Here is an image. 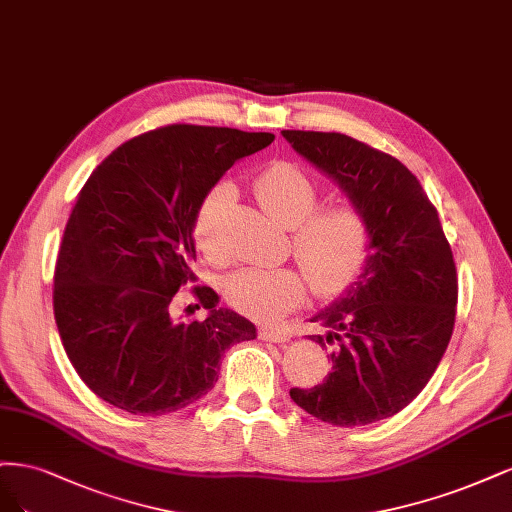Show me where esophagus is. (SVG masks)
I'll return each mask as SVG.
<instances>
[{
	"mask_svg": "<svg viewBox=\"0 0 512 512\" xmlns=\"http://www.w3.org/2000/svg\"><path fill=\"white\" fill-rule=\"evenodd\" d=\"M259 338L261 340H270V342H287L291 340V334L287 329H280V327H259Z\"/></svg>",
	"mask_w": 512,
	"mask_h": 512,
	"instance_id": "1",
	"label": "esophagus"
}]
</instances>
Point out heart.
<instances>
[{"label":"heart","instance_id":"1","mask_svg":"<svg viewBox=\"0 0 512 512\" xmlns=\"http://www.w3.org/2000/svg\"><path fill=\"white\" fill-rule=\"evenodd\" d=\"M253 191L259 206L272 219L291 227L293 255L315 293L334 295L349 287L364 270L372 249V223L359 204L338 200L319 206V183L291 161L268 166L255 178ZM232 200L234 187L217 183L206 191L195 210L193 240L212 263L227 259L221 223ZM306 276L293 268H244L225 280L223 295L242 315L270 323L304 302Z\"/></svg>","mask_w":512,"mask_h":512}]
</instances>
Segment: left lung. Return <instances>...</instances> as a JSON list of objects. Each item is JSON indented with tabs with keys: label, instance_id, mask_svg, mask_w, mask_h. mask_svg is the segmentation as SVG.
<instances>
[{
	"label": "left lung",
	"instance_id": "left-lung-1",
	"mask_svg": "<svg viewBox=\"0 0 512 512\" xmlns=\"http://www.w3.org/2000/svg\"><path fill=\"white\" fill-rule=\"evenodd\" d=\"M283 136L368 212L372 249L344 298L312 319L334 344L332 372L291 400L338 427L368 425L406 408L436 372L455 325L457 270L438 212L402 161L336 131Z\"/></svg>",
	"mask_w": 512,
	"mask_h": 512
}]
</instances>
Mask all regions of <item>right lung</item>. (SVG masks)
<instances>
[{
  "label": "right lung",
  "mask_w": 512,
  "mask_h": 512,
  "mask_svg": "<svg viewBox=\"0 0 512 512\" xmlns=\"http://www.w3.org/2000/svg\"><path fill=\"white\" fill-rule=\"evenodd\" d=\"M274 134L168 125L121 144L93 170L65 225L53 308L63 349L97 398L131 415H166L200 400L219 378L229 346L255 325L214 308L174 319V298L193 283V219L206 191Z\"/></svg>",
  "instance_id": "1"
}]
</instances>
